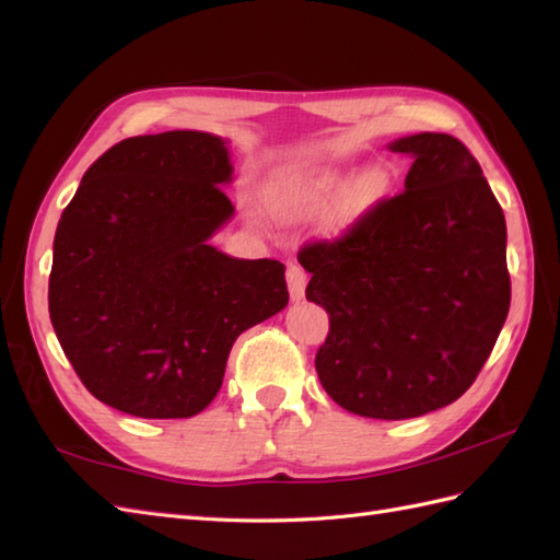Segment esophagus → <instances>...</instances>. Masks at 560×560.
Listing matches in <instances>:
<instances>
[{
  "instance_id": "34e87169",
  "label": "esophagus",
  "mask_w": 560,
  "mask_h": 560,
  "mask_svg": "<svg viewBox=\"0 0 560 560\" xmlns=\"http://www.w3.org/2000/svg\"><path fill=\"white\" fill-rule=\"evenodd\" d=\"M306 280H310V276H306L304 268L300 264H292V260H290V264H288V288H290L292 300H302Z\"/></svg>"
}]
</instances>
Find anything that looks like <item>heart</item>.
Segmentation results:
<instances>
[{"mask_svg": "<svg viewBox=\"0 0 560 560\" xmlns=\"http://www.w3.org/2000/svg\"><path fill=\"white\" fill-rule=\"evenodd\" d=\"M340 184L338 171L314 168V171H290V174L276 176L266 188V202L272 212L278 214H310L316 212L322 205L334 196ZM382 184L374 174H364L346 188L340 198V217H352L368 205Z\"/></svg>", "mask_w": 560, "mask_h": 560, "instance_id": "heart-1", "label": "heart"}]
</instances>
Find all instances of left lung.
<instances>
[{
    "instance_id": "left-lung-1",
    "label": "left lung",
    "mask_w": 560,
    "mask_h": 560,
    "mask_svg": "<svg viewBox=\"0 0 560 560\" xmlns=\"http://www.w3.org/2000/svg\"><path fill=\"white\" fill-rule=\"evenodd\" d=\"M413 159L406 190L374 202L334 242L300 248L306 300L328 312L316 372L350 413L404 420L456 401L510 310L505 214L452 135L389 144Z\"/></svg>"
}]
</instances>
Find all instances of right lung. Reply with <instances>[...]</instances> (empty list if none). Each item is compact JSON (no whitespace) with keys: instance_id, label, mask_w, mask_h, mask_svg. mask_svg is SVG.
I'll return each instance as SVG.
<instances>
[{"instance_id":"add662e5","label":"right lung","mask_w":560,"mask_h":560,"mask_svg":"<svg viewBox=\"0 0 560 560\" xmlns=\"http://www.w3.org/2000/svg\"><path fill=\"white\" fill-rule=\"evenodd\" d=\"M222 137H128L101 154L52 244L48 310L79 380L137 418H190L212 404L246 328L288 306L280 260L210 246L230 220Z\"/></svg>"}]
</instances>
